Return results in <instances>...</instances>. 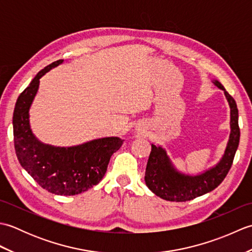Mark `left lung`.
<instances>
[{"instance_id":"8db88e82","label":"left lung","mask_w":252,"mask_h":252,"mask_svg":"<svg viewBox=\"0 0 252 252\" xmlns=\"http://www.w3.org/2000/svg\"><path fill=\"white\" fill-rule=\"evenodd\" d=\"M212 83L223 91L231 109V133L225 152L216 165L201 173L190 175L181 172L174 167L162 146L152 144V152L145 171V183L155 195L164 200L189 201L205 195L222 183L232 167L240 137L237 105L218 80H213Z\"/></svg>"}]
</instances>
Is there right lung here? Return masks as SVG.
I'll return each instance as SVG.
<instances>
[{
	"label": "right lung",
	"mask_w": 252,
	"mask_h": 252,
	"mask_svg": "<svg viewBox=\"0 0 252 252\" xmlns=\"http://www.w3.org/2000/svg\"><path fill=\"white\" fill-rule=\"evenodd\" d=\"M52 63L36 74L16 101L13 115L16 156L42 189L61 196L81 194L104 178L111 155L121 147L117 136L101 137L76 146L61 147L37 140L30 126L29 110L37 93L40 79L63 63Z\"/></svg>",
	"instance_id": "obj_1"
}]
</instances>
